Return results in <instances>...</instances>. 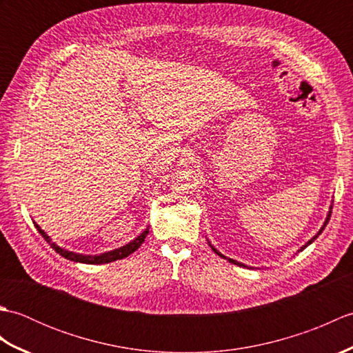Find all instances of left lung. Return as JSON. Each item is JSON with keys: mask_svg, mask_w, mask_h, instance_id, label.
Wrapping results in <instances>:
<instances>
[{"mask_svg": "<svg viewBox=\"0 0 353 353\" xmlns=\"http://www.w3.org/2000/svg\"><path fill=\"white\" fill-rule=\"evenodd\" d=\"M331 214H332V208H331V211H329V214H327V219H326V221H325V224H323V228H321V229H320V232H319V234H317L316 236H314L312 239H310V241H308V243H306V244H305L303 247H301V250H303V249H305V247H308V245H310V244H311V243L314 241V239H316V238H317V236H319V235L321 234V232H323V229L326 228V224H327L329 219H331ZM212 250H214V252H215L216 254H219V256H221V258H224V259H228L229 262H232V264H235V265H239V267H245L244 264H241V262H236V261H234V259H230V258H226V256H223V254H221L220 252H216V250L214 249V247H212Z\"/></svg>", "mask_w": 353, "mask_h": 353, "instance_id": "obj_1", "label": "left lung"}]
</instances>
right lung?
Masks as SVG:
<instances>
[{
	"instance_id": "obj_1",
	"label": "right lung",
	"mask_w": 353,
	"mask_h": 353,
	"mask_svg": "<svg viewBox=\"0 0 353 353\" xmlns=\"http://www.w3.org/2000/svg\"><path fill=\"white\" fill-rule=\"evenodd\" d=\"M36 229L39 230V234L45 239H47V241L50 243V245L59 254H62L63 258L70 259V261H74V262H83V264H108V262L117 261V259H123L125 256H129L130 253H133L134 250L139 249V245L144 243V239H145V236L148 234V228H147L138 238H134L133 241H130L129 244H125L123 247H119V249H115V250H112V252H106V253H101V254H94V256H92V254H80V253H74V252L65 250V249H62V247H59L54 243H51L50 236L45 234V232L39 226H37V224H36Z\"/></svg>"
}]
</instances>
